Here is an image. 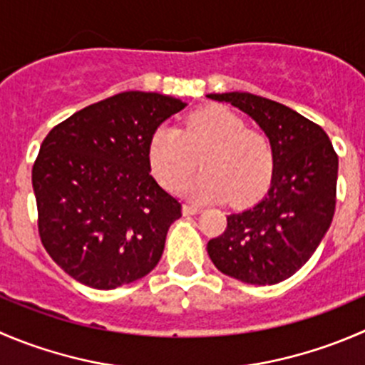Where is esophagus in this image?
<instances>
[{
    "label": "esophagus",
    "mask_w": 365,
    "mask_h": 365,
    "mask_svg": "<svg viewBox=\"0 0 365 365\" xmlns=\"http://www.w3.org/2000/svg\"><path fill=\"white\" fill-rule=\"evenodd\" d=\"M182 212H183V215H196V214H200L201 208L196 207V205H183Z\"/></svg>",
    "instance_id": "esophagus-1"
}]
</instances>
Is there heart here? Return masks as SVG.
I'll list each match as a JSON object with an SVG mask.
<instances>
[{
    "instance_id": "heart-1",
    "label": "heart",
    "mask_w": 365,
    "mask_h": 365,
    "mask_svg": "<svg viewBox=\"0 0 365 365\" xmlns=\"http://www.w3.org/2000/svg\"><path fill=\"white\" fill-rule=\"evenodd\" d=\"M197 157L205 173L187 183L183 192L196 201L232 196L237 205L265 192L277 162L265 133L247 130L242 118L219 105L192 112L182 130L162 125L151 133L148 160L168 189H176L192 175Z\"/></svg>"
}]
</instances>
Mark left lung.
<instances>
[{"label": "left lung", "mask_w": 365, "mask_h": 365, "mask_svg": "<svg viewBox=\"0 0 365 365\" xmlns=\"http://www.w3.org/2000/svg\"><path fill=\"white\" fill-rule=\"evenodd\" d=\"M250 115L274 150L267 194L226 217L207 251L215 267L251 285H274L307 264L335 212L339 158L327 132L292 108L250 93L208 94Z\"/></svg>", "instance_id": "8db88e82"}]
</instances>
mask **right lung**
I'll return each instance as SVG.
<instances>
[{
  "label": "right lung",
  "mask_w": 365,
  "mask_h": 365,
  "mask_svg": "<svg viewBox=\"0 0 365 365\" xmlns=\"http://www.w3.org/2000/svg\"><path fill=\"white\" fill-rule=\"evenodd\" d=\"M185 108L158 93L115 94L42 140L31 169L38 235L80 284L110 291L153 271L182 205L150 175V137Z\"/></svg>",
  "instance_id": "add662e5"
}]
</instances>
